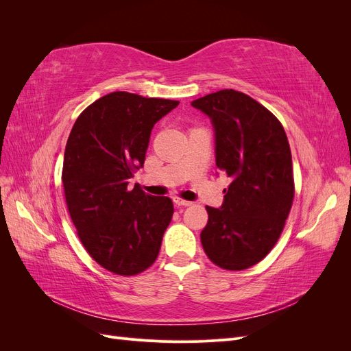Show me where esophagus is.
Returning a JSON list of instances; mask_svg holds the SVG:
<instances>
[{"label":"esophagus","instance_id":"34e87169","mask_svg":"<svg viewBox=\"0 0 351 351\" xmlns=\"http://www.w3.org/2000/svg\"><path fill=\"white\" fill-rule=\"evenodd\" d=\"M173 200H174V204L177 206H190V205H192V202L184 200V199H180V197H174Z\"/></svg>","mask_w":351,"mask_h":351}]
</instances>
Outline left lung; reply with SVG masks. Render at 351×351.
<instances>
[{
  "label": "left lung",
  "instance_id": "8db88e82",
  "mask_svg": "<svg viewBox=\"0 0 351 351\" xmlns=\"http://www.w3.org/2000/svg\"><path fill=\"white\" fill-rule=\"evenodd\" d=\"M214 127L215 161L231 177L219 208L206 206L200 232L206 256L228 271L261 262L277 243L294 197L291 151L281 123L241 92L195 99Z\"/></svg>",
  "mask_w": 351,
  "mask_h": 351
}]
</instances>
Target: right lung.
Wrapping results in <instances>:
<instances>
[{"instance_id": "1", "label": "right lung", "mask_w": 351, "mask_h": 351, "mask_svg": "<svg viewBox=\"0 0 351 351\" xmlns=\"http://www.w3.org/2000/svg\"><path fill=\"white\" fill-rule=\"evenodd\" d=\"M178 104L112 92L90 104L70 132L62 164L70 217L84 249L117 275L149 268L171 222V199L127 186L145 164L154 125Z\"/></svg>"}]
</instances>
